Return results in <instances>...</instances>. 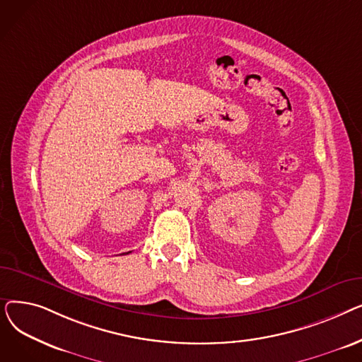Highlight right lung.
Here are the masks:
<instances>
[{
	"mask_svg": "<svg viewBox=\"0 0 362 362\" xmlns=\"http://www.w3.org/2000/svg\"><path fill=\"white\" fill-rule=\"evenodd\" d=\"M127 254H129V252H127Z\"/></svg>",
	"mask_w": 362,
	"mask_h": 362,
	"instance_id": "right-lung-1",
	"label": "right lung"
}]
</instances>
